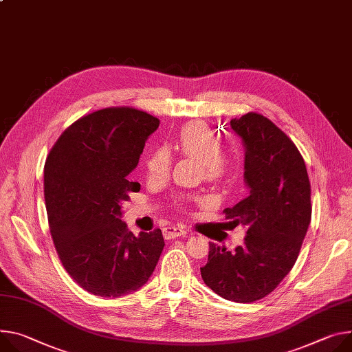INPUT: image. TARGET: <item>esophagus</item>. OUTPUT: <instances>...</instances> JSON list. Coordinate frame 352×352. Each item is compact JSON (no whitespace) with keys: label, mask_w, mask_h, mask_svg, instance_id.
<instances>
[{"label":"esophagus","mask_w":352,"mask_h":352,"mask_svg":"<svg viewBox=\"0 0 352 352\" xmlns=\"http://www.w3.org/2000/svg\"><path fill=\"white\" fill-rule=\"evenodd\" d=\"M188 232L186 229L181 228V226H168L164 229V237L167 240H171V239H175V237H179V236H186Z\"/></svg>","instance_id":"34e87169"}]
</instances>
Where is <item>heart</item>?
Instances as JSON below:
<instances>
[{"mask_svg": "<svg viewBox=\"0 0 352 352\" xmlns=\"http://www.w3.org/2000/svg\"><path fill=\"white\" fill-rule=\"evenodd\" d=\"M177 150L186 157H192L202 163L205 175L210 179H217L228 170V157L221 151V144L210 127L199 120L186 123L178 132L175 139ZM170 154L164 147L153 148L146 158V168L151 178H163L170 170ZM189 201L204 202L197 197H181L179 202Z\"/></svg>", "mask_w": 352, "mask_h": 352, "instance_id": "1", "label": "heart"}]
</instances>
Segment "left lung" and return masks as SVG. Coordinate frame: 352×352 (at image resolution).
<instances>
[{
    "mask_svg": "<svg viewBox=\"0 0 352 352\" xmlns=\"http://www.w3.org/2000/svg\"><path fill=\"white\" fill-rule=\"evenodd\" d=\"M245 146L248 195L223 213L247 228L244 245L209 243L204 282L219 296L251 303L270 295L295 265L310 217V181L295 143L258 112L230 120Z\"/></svg>",
    "mask_w": 352,
    "mask_h": 352,
    "instance_id": "8db88e82",
    "label": "left lung"
}]
</instances>
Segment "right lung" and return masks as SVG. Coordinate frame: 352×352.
Returning a JSON list of instances; mask_svg holds the SVG:
<instances>
[{"mask_svg": "<svg viewBox=\"0 0 352 352\" xmlns=\"http://www.w3.org/2000/svg\"><path fill=\"white\" fill-rule=\"evenodd\" d=\"M160 120L132 107L81 116L45 163V202L61 265L87 292L131 294L147 282L164 248L160 229L136 237L119 216L140 184L127 179Z\"/></svg>", "mask_w": 352, "mask_h": 352, "instance_id": "add662e5", "label": "right lung"}]
</instances>
